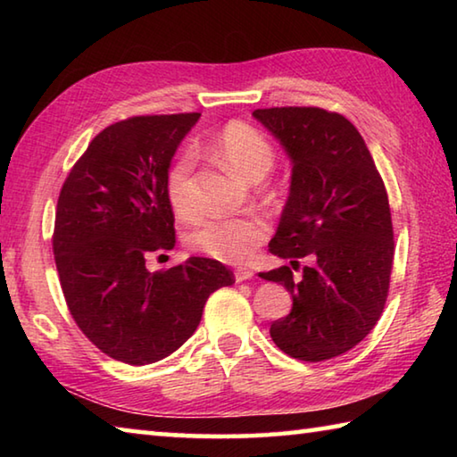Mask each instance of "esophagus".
<instances>
[{
    "label": "esophagus",
    "mask_w": 457,
    "mask_h": 457,
    "mask_svg": "<svg viewBox=\"0 0 457 457\" xmlns=\"http://www.w3.org/2000/svg\"><path fill=\"white\" fill-rule=\"evenodd\" d=\"M234 276H236V282H244V280H250V278L253 276V272L250 268H237L236 272H234Z\"/></svg>",
    "instance_id": "1"
}]
</instances>
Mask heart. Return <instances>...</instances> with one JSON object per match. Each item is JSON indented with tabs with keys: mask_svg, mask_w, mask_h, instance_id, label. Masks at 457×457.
<instances>
[{
	"mask_svg": "<svg viewBox=\"0 0 457 457\" xmlns=\"http://www.w3.org/2000/svg\"><path fill=\"white\" fill-rule=\"evenodd\" d=\"M213 153L247 179L258 181L272 169L276 149L270 138L250 122L229 120L212 143ZM195 157L183 151L171 161L165 173V195L173 213L181 220L195 215L197 205L191 189ZM270 234V223L262 215L250 213L239 218H212L199 221L185 236V242L199 253L228 264H242L252 258L256 247Z\"/></svg>",
	"mask_w": 457,
	"mask_h": 457,
	"instance_id": "b5f03b06",
	"label": "heart"
}]
</instances>
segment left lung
<instances>
[{
	"label": "left lung",
	"instance_id": "obj_1",
	"mask_svg": "<svg viewBox=\"0 0 457 457\" xmlns=\"http://www.w3.org/2000/svg\"><path fill=\"white\" fill-rule=\"evenodd\" d=\"M292 159L290 197L270 252L292 260L260 276L292 294L270 327L292 359L320 362L357 346L381 319L393 270L389 197L365 141L343 114L319 106L253 111ZM313 258L294 278L300 257Z\"/></svg>",
	"mask_w": 457,
	"mask_h": 457
}]
</instances>
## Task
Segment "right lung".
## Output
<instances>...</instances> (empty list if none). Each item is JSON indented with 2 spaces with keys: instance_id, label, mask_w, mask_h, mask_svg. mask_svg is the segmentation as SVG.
<instances>
[{
  "instance_id": "right-lung-1",
  "label": "right lung",
  "mask_w": 457,
  "mask_h": 457,
  "mask_svg": "<svg viewBox=\"0 0 457 457\" xmlns=\"http://www.w3.org/2000/svg\"><path fill=\"white\" fill-rule=\"evenodd\" d=\"M199 117L114 122L92 138L60 189L52 247L68 311L96 349L129 365L175 353L195 332L210 294L236 282L210 258L165 272L145 266L175 245L165 173Z\"/></svg>"
}]
</instances>
